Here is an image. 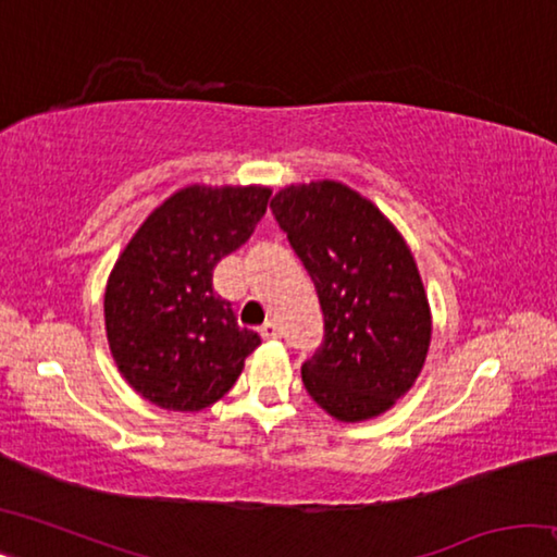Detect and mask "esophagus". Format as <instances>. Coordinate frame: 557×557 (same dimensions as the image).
Wrapping results in <instances>:
<instances>
[{
  "mask_svg": "<svg viewBox=\"0 0 557 557\" xmlns=\"http://www.w3.org/2000/svg\"><path fill=\"white\" fill-rule=\"evenodd\" d=\"M260 336L262 338H280L282 336V329L275 322V319H270V322H265V324L260 326Z\"/></svg>",
  "mask_w": 557,
  "mask_h": 557,
  "instance_id": "obj_1",
  "label": "esophagus"
}]
</instances>
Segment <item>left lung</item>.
Segmentation results:
<instances>
[{
	"label": "left lung",
	"instance_id": "left-lung-1",
	"mask_svg": "<svg viewBox=\"0 0 557 557\" xmlns=\"http://www.w3.org/2000/svg\"><path fill=\"white\" fill-rule=\"evenodd\" d=\"M270 209L324 312V344L301 366L307 393L342 422L379 418L418 381L432 336L408 243L379 206L329 178L280 188Z\"/></svg>",
	"mask_w": 557,
	"mask_h": 557
}]
</instances>
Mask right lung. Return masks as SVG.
<instances>
[{
    "label": "right lung",
    "mask_w": 557,
    "mask_h": 557,
    "mask_svg": "<svg viewBox=\"0 0 557 557\" xmlns=\"http://www.w3.org/2000/svg\"><path fill=\"white\" fill-rule=\"evenodd\" d=\"M268 186H186L147 215L106 287L117 371L145 400L196 412L233 388L260 336L213 292V268L250 238Z\"/></svg>",
    "instance_id": "1"
}]
</instances>
